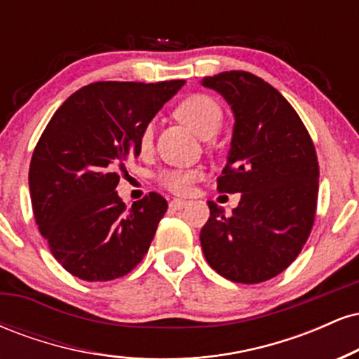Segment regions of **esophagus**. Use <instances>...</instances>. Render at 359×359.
<instances>
[{
  "label": "esophagus",
  "mask_w": 359,
  "mask_h": 359,
  "mask_svg": "<svg viewBox=\"0 0 359 359\" xmlns=\"http://www.w3.org/2000/svg\"><path fill=\"white\" fill-rule=\"evenodd\" d=\"M168 205H170L172 209H182L184 205H187V201H185V199H172L170 204H168Z\"/></svg>",
  "instance_id": "obj_1"
}]
</instances>
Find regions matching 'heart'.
Here are the masks:
<instances>
[{"label": "heart", "mask_w": 359, "mask_h": 359, "mask_svg": "<svg viewBox=\"0 0 359 359\" xmlns=\"http://www.w3.org/2000/svg\"><path fill=\"white\" fill-rule=\"evenodd\" d=\"M175 116L185 126L191 128L197 137L208 138L211 135L214 137L219 130L222 123V109L212 97L205 96V94H192L177 106ZM151 145H154V125L148 123L140 135V151L147 154L151 150ZM199 175L201 170H197V168H167L158 174V182L168 191L182 194L191 189L194 180L199 179Z\"/></svg>", "instance_id": "1"}]
</instances>
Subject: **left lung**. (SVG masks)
I'll use <instances>...</instances> for the list:
<instances>
[{
	"label": "left lung",
	"mask_w": 359,
	"mask_h": 359,
	"mask_svg": "<svg viewBox=\"0 0 359 359\" xmlns=\"http://www.w3.org/2000/svg\"><path fill=\"white\" fill-rule=\"evenodd\" d=\"M233 111L234 125L221 192H240L226 216L209 203L201 229L204 257L217 273L238 283L277 277L299 257L314 224L319 163L299 114L269 82L229 71L201 81Z\"/></svg>",
	"instance_id": "1"
}]
</instances>
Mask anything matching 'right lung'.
Here are the masks:
<instances>
[{
  "label": "right lung",
  "mask_w": 359,
  "mask_h": 359,
  "mask_svg": "<svg viewBox=\"0 0 359 359\" xmlns=\"http://www.w3.org/2000/svg\"><path fill=\"white\" fill-rule=\"evenodd\" d=\"M185 81L94 82L74 93L45 128L28 185L40 233L74 277L119 278L142 262L167 201L150 192L126 209L118 196L138 140Z\"/></svg>",
  "instance_id": "right-lung-1"
}]
</instances>
